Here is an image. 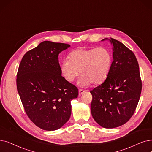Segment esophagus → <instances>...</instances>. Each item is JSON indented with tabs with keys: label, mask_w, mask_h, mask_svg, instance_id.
Listing matches in <instances>:
<instances>
[{
	"label": "esophagus",
	"mask_w": 152,
	"mask_h": 152,
	"mask_svg": "<svg viewBox=\"0 0 152 152\" xmlns=\"http://www.w3.org/2000/svg\"><path fill=\"white\" fill-rule=\"evenodd\" d=\"M84 92H85V91L83 89H79V96H81Z\"/></svg>",
	"instance_id": "1"
}]
</instances>
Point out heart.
<instances>
[{
	"instance_id": "b5f03b06",
	"label": "heart",
	"mask_w": 152,
	"mask_h": 152,
	"mask_svg": "<svg viewBox=\"0 0 152 152\" xmlns=\"http://www.w3.org/2000/svg\"><path fill=\"white\" fill-rule=\"evenodd\" d=\"M69 60L63 61L60 66L63 77L68 82H72L81 75L79 84L88 86L102 84L108 77L113 65V55L106 48H80L72 51Z\"/></svg>"
}]
</instances>
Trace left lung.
Wrapping results in <instances>:
<instances>
[{
    "instance_id": "obj_1",
    "label": "left lung",
    "mask_w": 152,
    "mask_h": 152,
    "mask_svg": "<svg viewBox=\"0 0 152 152\" xmlns=\"http://www.w3.org/2000/svg\"><path fill=\"white\" fill-rule=\"evenodd\" d=\"M108 39H103L102 41ZM113 61L110 74L102 84L90 91L91 114L105 129L126 123L133 115L142 91L139 66L134 53L119 41L110 38Z\"/></svg>"
}]
</instances>
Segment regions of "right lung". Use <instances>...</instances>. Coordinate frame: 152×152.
<instances>
[{"instance_id":"1","label":"right lung","mask_w":152,"mask_h":152,"mask_svg":"<svg viewBox=\"0 0 152 152\" xmlns=\"http://www.w3.org/2000/svg\"><path fill=\"white\" fill-rule=\"evenodd\" d=\"M68 44L44 41L27 51L20 63L17 88L26 114L45 130L60 129L69 119L71 101L78 89L66 81L60 71L58 55Z\"/></svg>"}]
</instances>
